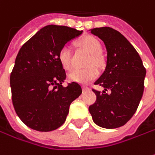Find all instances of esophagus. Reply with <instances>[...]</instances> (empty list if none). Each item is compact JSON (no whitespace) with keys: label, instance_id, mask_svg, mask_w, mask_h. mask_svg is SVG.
<instances>
[{"label":"esophagus","instance_id":"esophagus-1","mask_svg":"<svg viewBox=\"0 0 155 155\" xmlns=\"http://www.w3.org/2000/svg\"><path fill=\"white\" fill-rule=\"evenodd\" d=\"M82 89H83V91L85 92V91H88V90H89V87H88L87 86H83Z\"/></svg>","mask_w":155,"mask_h":155}]
</instances>
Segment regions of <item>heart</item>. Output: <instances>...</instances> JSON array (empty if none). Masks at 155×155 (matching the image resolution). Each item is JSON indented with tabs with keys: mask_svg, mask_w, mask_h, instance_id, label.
<instances>
[{
	"mask_svg": "<svg viewBox=\"0 0 155 155\" xmlns=\"http://www.w3.org/2000/svg\"><path fill=\"white\" fill-rule=\"evenodd\" d=\"M78 47L89 53L87 65L88 67L83 69H74L69 73L68 79L72 81L81 84H87L98 76L96 68H101L103 65V57L100 55V44L94 37H86L77 43ZM58 59L62 68L70 70L72 68V55L68 47H62L58 54Z\"/></svg>",
	"mask_w": 155,
	"mask_h": 155,
	"instance_id": "obj_1",
	"label": "heart"
}]
</instances>
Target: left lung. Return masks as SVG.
Here are the masks:
<instances>
[{"instance_id":"8db88e82","label":"left lung","mask_w":155,"mask_h":155,"mask_svg":"<svg viewBox=\"0 0 155 155\" xmlns=\"http://www.w3.org/2000/svg\"><path fill=\"white\" fill-rule=\"evenodd\" d=\"M91 33L104 42L107 51L105 69L94 84L110 93L93 89L97 99L89 106V111L97 125L116 129L124 125L138 108L146 68L136 49L119 31L100 27L92 29Z\"/></svg>"}]
</instances>
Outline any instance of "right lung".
Here are the masks:
<instances>
[{
	"instance_id": "1",
	"label": "right lung",
	"mask_w": 155,
	"mask_h": 155,
	"mask_svg": "<svg viewBox=\"0 0 155 155\" xmlns=\"http://www.w3.org/2000/svg\"><path fill=\"white\" fill-rule=\"evenodd\" d=\"M82 31L63 25L45 26L20 48L10 75L14 110L29 128L48 132L61 126L69 105L81 94L80 84L62 83L66 73L58 54Z\"/></svg>"
}]
</instances>
